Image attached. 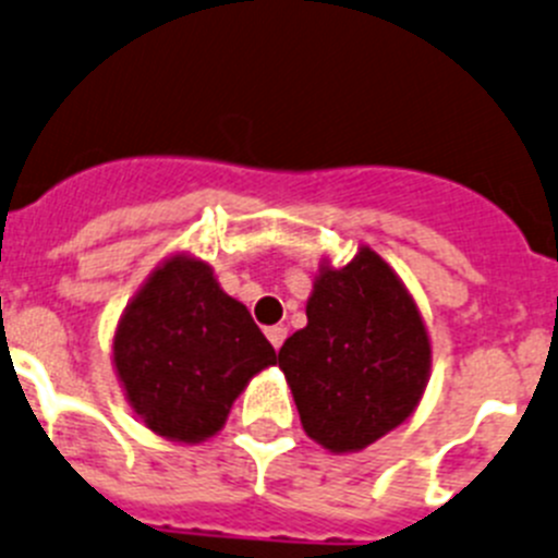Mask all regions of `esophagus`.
Instances as JSON below:
<instances>
[{
	"label": "esophagus",
	"mask_w": 558,
	"mask_h": 558,
	"mask_svg": "<svg viewBox=\"0 0 558 558\" xmlns=\"http://www.w3.org/2000/svg\"><path fill=\"white\" fill-rule=\"evenodd\" d=\"M267 338L275 345V351H278L286 340V327H267Z\"/></svg>",
	"instance_id": "obj_1"
}]
</instances>
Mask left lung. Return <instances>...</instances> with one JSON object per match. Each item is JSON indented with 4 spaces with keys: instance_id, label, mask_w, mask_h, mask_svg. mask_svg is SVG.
Instances as JSON below:
<instances>
[{
    "instance_id": "8db88e82",
    "label": "left lung",
    "mask_w": 558,
    "mask_h": 558,
    "mask_svg": "<svg viewBox=\"0 0 558 558\" xmlns=\"http://www.w3.org/2000/svg\"><path fill=\"white\" fill-rule=\"evenodd\" d=\"M307 327L278 354L302 428L329 452H360L414 414L430 378V338L395 269L362 245L318 267Z\"/></svg>"
}]
</instances>
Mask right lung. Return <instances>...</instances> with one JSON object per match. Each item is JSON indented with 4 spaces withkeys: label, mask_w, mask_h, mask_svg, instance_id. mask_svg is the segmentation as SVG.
<instances>
[{
    "label": "right lung",
    "mask_w": 558,
    "mask_h": 558,
    "mask_svg": "<svg viewBox=\"0 0 558 558\" xmlns=\"http://www.w3.org/2000/svg\"><path fill=\"white\" fill-rule=\"evenodd\" d=\"M111 349L135 414L182 445L218 434L247 381L278 362L247 307L187 253L166 258L135 291Z\"/></svg>",
    "instance_id": "obj_1"
}]
</instances>
